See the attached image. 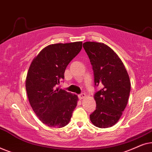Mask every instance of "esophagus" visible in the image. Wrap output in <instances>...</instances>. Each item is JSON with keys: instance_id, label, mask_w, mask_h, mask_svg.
<instances>
[{"instance_id": "1", "label": "esophagus", "mask_w": 152, "mask_h": 152, "mask_svg": "<svg viewBox=\"0 0 152 152\" xmlns=\"http://www.w3.org/2000/svg\"><path fill=\"white\" fill-rule=\"evenodd\" d=\"M85 97H86V94H85V93H81L80 95H79V98L80 99H84Z\"/></svg>"}]
</instances>
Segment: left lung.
<instances>
[{
	"label": "left lung",
	"mask_w": 152,
	"mask_h": 152,
	"mask_svg": "<svg viewBox=\"0 0 152 152\" xmlns=\"http://www.w3.org/2000/svg\"><path fill=\"white\" fill-rule=\"evenodd\" d=\"M83 47L94 72L96 109L90 115L95 126L108 128L118 122L128 102L131 83L123 63L111 48L102 43L87 41Z\"/></svg>",
	"instance_id": "8db88e82"
}]
</instances>
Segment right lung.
Instances as JSON below:
<instances>
[{
  "label": "right lung",
  "instance_id": "add662e5",
  "mask_svg": "<svg viewBox=\"0 0 152 152\" xmlns=\"http://www.w3.org/2000/svg\"><path fill=\"white\" fill-rule=\"evenodd\" d=\"M82 48V42L48 45L33 59L26 81L28 99L39 119L50 127L69 123L78 97L58 88L68 64Z\"/></svg>",
  "mask_w": 152,
  "mask_h": 152
}]
</instances>
